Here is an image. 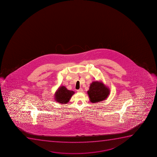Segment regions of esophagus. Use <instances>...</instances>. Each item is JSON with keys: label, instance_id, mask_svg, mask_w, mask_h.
Segmentation results:
<instances>
[{"label": "esophagus", "instance_id": "1", "mask_svg": "<svg viewBox=\"0 0 157 157\" xmlns=\"http://www.w3.org/2000/svg\"><path fill=\"white\" fill-rule=\"evenodd\" d=\"M77 91L79 92H83V89L82 88H80L79 89L77 90Z\"/></svg>", "mask_w": 157, "mask_h": 157}]
</instances>
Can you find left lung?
Wrapping results in <instances>:
<instances>
[{"label":"left lung","instance_id":"1","mask_svg":"<svg viewBox=\"0 0 157 157\" xmlns=\"http://www.w3.org/2000/svg\"><path fill=\"white\" fill-rule=\"evenodd\" d=\"M87 93L90 101L92 103H96L107 99L110 94V90L102 82L93 81Z\"/></svg>","mask_w":157,"mask_h":157}]
</instances>
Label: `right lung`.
<instances>
[{
    "instance_id": "obj_1",
    "label": "right lung",
    "mask_w": 157,
    "mask_h": 157,
    "mask_svg": "<svg viewBox=\"0 0 157 157\" xmlns=\"http://www.w3.org/2000/svg\"><path fill=\"white\" fill-rule=\"evenodd\" d=\"M74 94L75 92L73 91L69 90L65 86H61L55 92V99L59 103L66 104L69 101V100Z\"/></svg>"
}]
</instances>
